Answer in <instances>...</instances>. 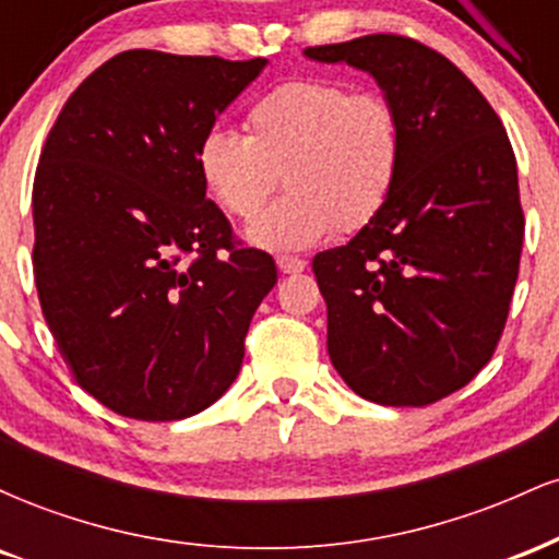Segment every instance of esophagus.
<instances>
[{
	"mask_svg": "<svg viewBox=\"0 0 559 559\" xmlns=\"http://www.w3.org/2000/svg\"><path fill=\"white\" fill-rule=\"evenodd\" d=\"M275 265H278L281 273H301L307 262L301 258H294V254H281V258L275 260Z\"/></svg>",
	"mask_w": 559,
	"mask_h": 559,
	"instance_id": "1",
	"label": "esophagus"
}]
</instances>
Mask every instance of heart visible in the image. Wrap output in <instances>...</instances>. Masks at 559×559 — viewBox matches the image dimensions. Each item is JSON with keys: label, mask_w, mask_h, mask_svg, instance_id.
I'll use <instances>...</instances> for the list:
<instances>
[{"label": "heart", "mask_w": 559, "mask_h": 559, "mask_svg": "<svg viewBox=\"0 0 559 559\" xmlns=\"http://www.w3.org/2000/svg\"><path fill=\"white\" fill-rule=\"evenodd\" d=\"M247 136L210 128L197 144L204 189L249 221L284 178L288 194L247 228L271 252L368 226L386 207L404 155L402 115L381 92L305 75L267 88L243 115Z\"/></svg>", "instance_id": "b5f03b06"}]
</instances>
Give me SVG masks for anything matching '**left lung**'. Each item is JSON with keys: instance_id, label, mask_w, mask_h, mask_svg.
I'll return each mask as SVG.
<instances>
[{"instance_id": "8db88e82", "label": "left lung", "mask_w": 559, "mask_h": 559, "mask_svg": "<svg viewBox=\"0 0 559 559\" xmlns=\"http://www.w3.org/2000/svg\"><path fill=\"white\" fill-rule=\"evenodd\" d=\"M305 55L368 70L404 128L386 207L312 260L331 362L365 400L433 404L502 338L525 230L515 152L476 83L415 38L370 34Z\"/></svg>"}]
</instances>
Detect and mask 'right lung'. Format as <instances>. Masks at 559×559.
Masks as SVG:
<instances>
[{
  "instance_id": "add662e5",
  "label": "right lung",
  "mask_w": 559,
  "mask_h": 559,
  "mask_svg": "<svg viewBox=\"0 0 559 559\" xmlns=\"http://www.w3.org/2000/svg\"><path fill=\"white\" fill-rule=\"evenodd\" d=\"M265 68L128 49L68 96L34 178V275L75 383L133 420L223 396L278 281L204 197L197 144Z\"/></svg>"
}]
</instances>
